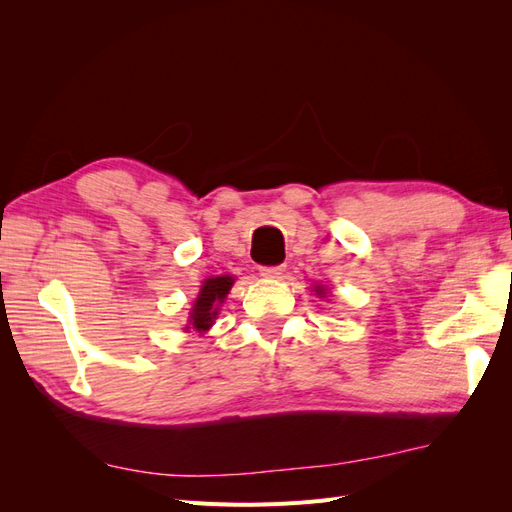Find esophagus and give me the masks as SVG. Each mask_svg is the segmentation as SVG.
<instances>
[{
    "instance_id": "esophagus-1",
    "label": "esophagus",
    "mask_w": 512,
    "mask_h": 512,
    "mask_svg": "<svg viewBox=\"0 0 512 512\" xmlns=\"http://www.w3.org/2000/svg\"><path fill=\"white\" fill-rule=\"evenodd\" d=\"M284 271V265H275V267H260V275L265 277H280Z\"/></svg>"
}]
</instances>
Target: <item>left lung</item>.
<instances>
[{"label": "left lung", "mask_w": 512, "mask_h": 512, "mask_svg": "<svg viewBox=\"0 0 512 512\" xmlns=\"http://www.w3.org/2000/svg\"><path fill=\"white\" fill-rule=\"evenodd\" d=\"M314 290H316V294H318V297H327V288H324V286H314Z\"/></svg>", "instance_id": "8db88e82"}]
</instances>
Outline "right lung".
<instances>
[{
    "instance_id": "1",
    "label": "right lung",
    "mask_w": 512,
    "mask_h": 512,
    "mask_svg": "<svg viewBox=\"0 0 512 512\" xmlns=\"http://www.w3.org/2000/svg\"><path fill=\"white\" fill-rule=\"evenodd\" d=\"M232 284H235V277H230V275L209 277V280H205L203 286H200L196 301H194V307L190 312L188 327H185V331L200 333V335L207 333L211 329L213 320L218 318L220 305L228 297Z\"/></svg>"
}]
</instances>
